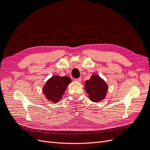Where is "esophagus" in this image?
Listing matches in <instances>:
<instances>
[{"label":"esophagus","instance_id":"esophagus-1","mask_svg":"<svg viewBox=\"0 0 150 150\" xmlns=\"http://www.w3.org/2000/svg\"><path fill=\"white\" fill-rule=\"evenodd\" d=\"M74 81L77 82H81L82 80H81V78H77V79H75Z\"/></svg>","mask_w":150,"mask_h":150}]
</instances>
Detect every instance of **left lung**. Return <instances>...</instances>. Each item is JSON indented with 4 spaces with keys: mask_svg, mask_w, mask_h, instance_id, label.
<instances>
[{
    "mask_svg": "<svg viewBox=\"0 0 150 150\" xmlns=\"http://www.w3.org/2000/svg\"><path fill=\"white\" fill-rule=\"evenodd\" d=\"M85 90L90 100L93 102H99L106 97L108 85L98 74H93L91 79L86 81Z\"/></svg>",
    "mask_w": 150,
    "mask_h": 150,
    "instance_id": "left-lung-1",
    "label": "left lung"
}]
</instances>
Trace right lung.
<instances>
[{
    "instance_id": "right-lung-1",
    "label": "right lung",
    "mask_w": 150,
    "mask_h": 150,
    "mask_svg": "<svg viewBox=\"0 0 150 150\" xmlns=\"http://www.w3.org/2000/svg\"><path fill=\"white\" fill-rule=\"evenodd\" d=\"M71 79L68 76H52L47 81L42 92L45 98L52 103H58L62 98Z\"/></svg>"
}]
</instances>
